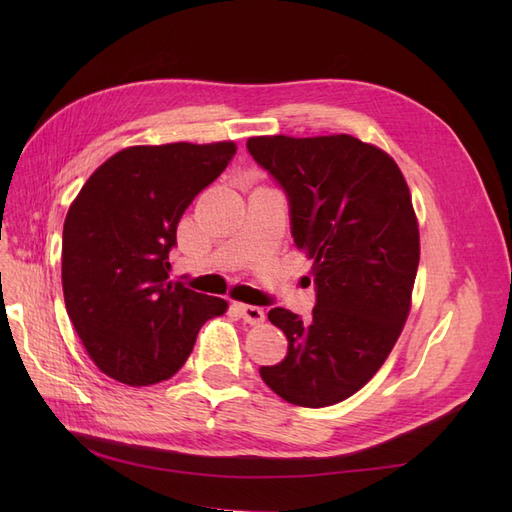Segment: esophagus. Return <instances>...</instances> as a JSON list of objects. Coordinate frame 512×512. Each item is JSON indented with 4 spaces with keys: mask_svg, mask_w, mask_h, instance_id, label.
Returning <instances> with one entry per match:
<instances>
[{
    "mask_svg": "<svg viewBox=\"0 0 512 512\" xmlns=\"http://www.w3.org/2000/svg\"><path fill=\"white\" fill-rule=\"evenodd\" d=\"M235 309H237L239 316H241L247 324H260L262 320H265V312H262V307L245 305V303H235Z\"/></svg>",
    "mask_w": 512,
    "mask_h": 512,
    "instance_id": "1",
    "label": "esophagus"
}]
</instances>
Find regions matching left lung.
<instances>
[{"label":"left lung","instance_id":"8db88e82","mask_svg":"<svg viewBox=\"0 0 512 512\" xmlns=\"http://www.w3.org/2000/svg\"><path fill=\"white\" fill-rule=\"evenodd\" d=\"M247 151L284 188L316 284L312 320L269 312L288 354L260 376L288 404L333 406L376 376L404 331L421 258L410 188L389 153L350 134L252 136Z\"/></svg>","mask_w":512,"mask_h":512}]
</instances>
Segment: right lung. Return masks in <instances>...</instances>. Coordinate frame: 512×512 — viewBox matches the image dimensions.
<instances>
[{
    "label": "right lung",
    "mask_w": 512,
    "mask_h": 512,
    "mask_svg": "<svg viewBox=\"0 0 512 512\" xmlns=\"http://www.w3.org/2000/svg\"><path fill=\"white\" fill-rule=\"evenodd\" d=\"M237 145H134L100 164L72 200L61 243L68 316L96 367L130 386L188 361L200 327L228 303L168 280V252L192 200Z\"/></svg>",
    "instance_id": "obj_1"
}]
</instances>
